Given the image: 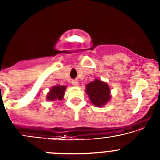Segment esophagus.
Instances as JSON below:
<instances>
[{
  "instance_id": "1",
  "label": "esophagus",
  "mask_w": 160,
  "mask_h": 160,
  "mask_svg": "<svg viewBox=\"0 0 160 160\" xmlns=\"http://www.w3.org/2000/svg\"><path fill=\"white\" fill-rule=\"evenodd\" d=\"M71 84L73 85V86H78V80H76V79H73V80L71 81Z\"/></svg>"
}]
</instances>
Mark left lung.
Returning <instances> with one entry per match:
<instances>
[{"instance_id": "1", "label": "left lung", "mask_w": 160, "mask_h": 160, "mask_svg": "<svg viewBox=\"0 0 160 160\" xmlns=\"http://www.w3.org/2000/svg\"><path fill=\"white\" fill-rule=\"evenodd\" d=\"M86 88V92L94 106H104L111 98L108 85L100 80L96 79L94 82H91L87 85Z\"/></svg>"}]
</instances>
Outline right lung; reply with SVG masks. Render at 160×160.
<instances>
[{"label": "right lung", "instance_id": "1", "mask_svg": "<svg viewBox=\"0 0 160 160\" xmlns=\"http://www.w3.org/2000/svg\"><path fill=\"white\" fill-rule=\"evenodd\" d=\"M66 87L65 86H56L50 90L47 94V99L54 101V100H62L65 94Z\"/></svg>", "mask_w": 160, "mask_h": 160}]
</instances>
